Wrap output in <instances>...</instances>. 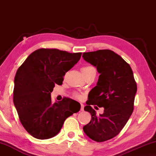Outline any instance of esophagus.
<instances>
[{"label":"esophagus","instance_id":"esophagus-1","mask_svg":"<svg viewBox=\"0 0 156 156\" xmlns=\"http://www.w3.org/2000/svg\"><path fill=\"white\" fill-rule=\"evenodd\" d=\"M80 111H82V112H83V111H84V105H83V104H81Z\"/></svg>","mask_w":156,"mask_h":156}]
</instances>
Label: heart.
<instances>
[{
  "label": "heart",
  "instance_id": "heart-1",
  "mask_svg": "<svg viewBox=\"0 0 156 156\" xmlns=\"http://www.w3.org/2000/svg\"><path fill=\"white\" fill-rule=\"evenodd\" d=\"M81 71L83 72V75L84 76V77H86L87 76H88L89 74H91V73H96V69L94 66L91 65H86L84 66L81 68ZM73 96H74L76 98H77L78 99H82L83 98V95L80 94L78 93H73Z\"/></svg>",
  "mask_w": 156,
  "mask_h": 156
}]
</instances>
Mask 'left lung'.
<instances>
[{
    "label": "left lung",
    "instance_id": "8db88e82",
    "mask_svg": "<svg viewBox=\"0 0 156 156\" xmlns=\"http://www.w3.org/2000/svg\"><path fill=\"white\" fill-rule=\"evenodd\" d=\"M83 57L100 73L84 108L91 113V120L83 131L93 140L105 142L120 133L133 113L136 82L130 65L112 50L84 52ZM91 105L104 107V113L97 116Z\"/></svg>",
    "mask_w": 156,
    "mask_h": 156
}]
</instances>
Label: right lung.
Masks as SVG:
<instances>
[{"label":"right lung","instance_id":"right-lung-1","mask_svg":"<svg viewBox=\"0 0 156 156\" xmlns=\"http://www.w3.org/2000/svg\"><path fill=\"white\" fill-rule=\"evenodd\" d=\"M81 55L41 48L31 53L18 67L13 100L21 124L34 138L44 140L57 135L65 120L80 109L73 105H78V102L67 97L52 104L51 92L55 84L61 85L63 76Z\"/></svg>","mask_w":156,"mask_h":156}]
</instances>
